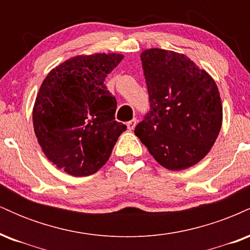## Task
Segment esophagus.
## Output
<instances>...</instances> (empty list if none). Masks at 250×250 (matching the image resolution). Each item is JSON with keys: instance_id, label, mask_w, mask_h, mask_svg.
<instances>
[{"instance_id": "obj_1", "label": "esophagus", "mask_w": 250, "mask_h": 250, "mask_svg": "<svg viewBox=\"0 0 250 250\" xmlns=\"http://www.w3.org/2000/svg\"><path fill=\"white\" fill-rule=\"evenodd\" d=\"M136 119H134V120H131V121H129V122H127V128H128V130H133V129L135 128V125H136Z\"/></svg>"}]
</instances>
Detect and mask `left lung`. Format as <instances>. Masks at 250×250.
I'll return each instance as SVG.
<instances>
[{
    "mask_svg": "<svg viewBox=\"0 0 250 250\" xmlns=\"http://www.w3.org/2000/svg\"><path fill=\"white\" fill-rule=\"evenodd\" d=\"M150 110L135 135L162 167L181 170L209 153L222 125L215 81L189 57L171 50L142 51Z\"/></svg>",
    "mask_w": 250,
    "mask_h": 250,
    "instance_id": "8db88e82",
    "label": "left lung"
}]
</instances>
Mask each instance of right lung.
<instances>
[{
    "label": "right lung",
    "mask_w": 250,
    "mask_h": 250,
    "mask_svg": "<svg viewBox=\"0 0 250 250\" xmlns=\"http://www.w3.org/2000/svg\"><path fill=\"white\" fill-rule=\"evenodd\" d=\"M122 59L114 53L71 57L50 70L37 93V141L48 160L69 175L96 173L127 129L115 121L116 99L104 85Z\"/></svg>",
    "instance_id": "right-lung-1"
}]
</instances>
